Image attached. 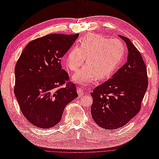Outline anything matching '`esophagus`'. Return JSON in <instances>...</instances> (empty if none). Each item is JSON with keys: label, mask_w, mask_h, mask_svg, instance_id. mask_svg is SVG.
Wrapping results in <instances>:
<instances>
[{"label": "esophagus", "mask_w": 159, "mask_h": 159, "mask_svg": "<svg viewBox=\"0 0 159 159\" xmlns=\"http://www.w3.org/2000/svg\"><path fill=\"white\" fill-rule=\"evenodd\" d=\"M77 91H78V93L79 96H81L84 95V91L81 88H80V87H78V88L77 89Z\"/></svg>", "instance_id": "esophagus-1"}]
</instances>
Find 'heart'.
I'll use <instances>...</instances> for the list:
<instances>
[{"label":"heart","instance_id":"heart-1","mask_svg":"<svg viewBox=\"0 0 159 159\" xmlns=\"http://www.w3.org/2000/svg\"><path fill=\"white\" fill-rule=\"evenodd\" d=\"M125 54V45L117 39H109L95 34H88L68 52L66 64L68 68L77 72L85 61L88 66L74 75L79 82L90 83L96 78L109 77L121 64Z\"/></svg>","mask_w":159,"mask_h":159}]
</instances>
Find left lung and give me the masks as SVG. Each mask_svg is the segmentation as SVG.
<instances>
[{"mask_svg": "<svg viewBox=\"0 0 159 159\" xmlns=\"http://www.w3.org/2000/svg\"><path fill=\"white\" fill-rule=\"evenodd\" d=\"M118 36L127 45L128 61L91 93L93 119L106 129L121 128L138 114L148 87L147 68L139 51L128 38Z\"/></svg>", "mask_w": 159, "mask_h": 159, "instance_id": "8db88e82", "label": "left lung"}]
</instances>
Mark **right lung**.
<instances>
[{"mask_svg": "<svg viewBox=\"0 0 159 159\" xmlns=\"http://www.w3.org/2000/svg\"><path fill=\"white\" fill-rule=\"evenodd\" d=\"M78 36L53 34L37 38L27 45L18 60L14 94L21 112L35 126L56 125L66 106L78 97L61 63Z\"/></svg>", "mask_w": 159, "mask_h": 159, "instance_id": "obj_1", "label": "right lung"}]
</instances>
